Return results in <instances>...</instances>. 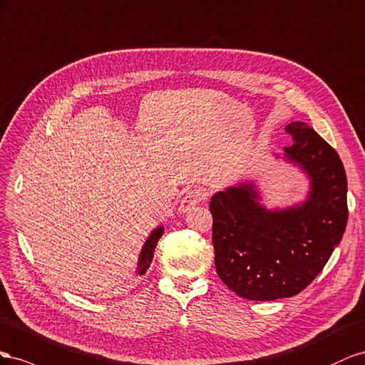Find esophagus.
Listing matches in <instances>:
<instances>
[{
    "instance_id": "1",
    "label": "esophagus",
    "mask_w": 365,
    "mask_h": 365,
    "mask_svg": "<svg viewBox=\"0 0 365 365\" xmlns=\"http://www.w3.org/2000/svg\"><path fill=\"white\" fill-rule=\"evenodd\" d=\"M205 199V192L200 190V188H195V190H190L188 192H186L183 195V199L180 202V206H179V212L180 214H185L191 211L192 207L195 205H199L202 200Z\"/></svg>"
}]
</instances>
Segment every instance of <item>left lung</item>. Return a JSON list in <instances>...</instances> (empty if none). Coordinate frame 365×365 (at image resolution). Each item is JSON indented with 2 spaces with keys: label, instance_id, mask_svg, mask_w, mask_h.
<instances>
[{
  "label": "left lung",
  "instance_id": "1",
  "mask_svg": "<svg viewBox=\"0 0 365 365\" xmlns=\"http://www.w3.org/2000/svg\"><path fill=\"white\" fill-rule=\"evenodd\" d=\"M284 159L310 179L307 199L266 210L255 183L218 191L210 202L215 269L238 297L272 301L299 294L317 278L346 231L347 177L338 153L304 122L286 127Z\"/></svg>",
  "mask_w": 365,
  "mask_h": 365
}]
</instances>
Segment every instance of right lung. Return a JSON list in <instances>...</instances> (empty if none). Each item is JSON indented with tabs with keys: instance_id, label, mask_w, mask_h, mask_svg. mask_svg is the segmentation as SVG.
Segmentation results:
<instances>
[{
	"instance_id": "right-lung-1",
	"label": "right lung",
	"mask_w": 365,
	"mask_h": 365,
	"mask_svg": "<svg viewBox=\"0 0 365 365\" xmlns=\"http://www.w3.org/2000/svg\"><path fill=\"white\" fill-rule=\"evenodd\" d=\"M162 234H163V226L155 227L154 231L150 234V237L147 238V242H145L142 251H140V255H139V262H138V269H136L138 275H143L145 272H147V269L150 267V264L153 262L154 249H155V246H158V242L162 237Z\"/></svg>"
}]
</instances>
